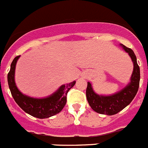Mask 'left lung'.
I'll return each mask as SVG.
<instances>
[{
	"mask_svg": "<svg viewBox=\"0 0 148 148\" xmlns=\"http://www.w3.org/2000/svg\"><path fill=\"white\" fill-rule=\"evenodd\" d=\"M119 45L128 53L133 63V71L130 82L123 89L111 95H99L95 93L91 83L88 82L86 97L88 103L93 111L102 114L113 115L123 110L134 99L139 87L140 69L136 55L132 49L126 47L123 44Z\"/></svg>",
	"mask_w": 148,
	"mask_h": 148,
	"instance_id": "8db88e82",
	"label": "left lung"
}]
</instances>
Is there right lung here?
I'll use <instances>...</instances> for the list:
<instances>
[{"label": "right lung", "mask_w": 148, "mask_h": 148, "mask_svg": "<svg viewBox=\"0 0 148 148\" xmlns=\"http://www.w3.org/2000/svg\"><path fill=\"white\" fill-rule=\"evenodd\" d=\"M19 58L20 56H17L13 59L10 66V70L7 75L11 94L18 106L30 115L40 119L48 118L61 112L66 103V94L75 85V81L69 84H62L56 91L49 97L34 98L25 95L18 89L15 82L16 66Z\"/></svg>", "instance_id": "obj_1"}]
</instances>
